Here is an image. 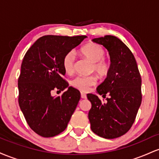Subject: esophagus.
Listing matches in <instances>:
<instances>
[{
  "instance_id": "esophagus-1",
  "label": "esophagus",
  "mask_w": 159,
  "mask_h": 159,
  "mask_svg": "<svg viewBox=\"0 0 159 159\" xmlns=\"http://www.w3.org/2000/svg\"><path fill=\"white\" fill-rule=\"evenodd\" d=\"M81 97L82 98H87V95H86L84 93H81Z\"/></svg>"
}]
</instances>
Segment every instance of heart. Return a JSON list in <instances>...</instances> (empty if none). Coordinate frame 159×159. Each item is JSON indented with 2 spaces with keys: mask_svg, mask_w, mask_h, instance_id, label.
<instances>
[{
  "mask_svg": "<svg viewBox=\"0 0 159 159\" xmlns=\"http://www.w3.org/2000/svg\"><path fill=\"white\" fill-rule=\"evenodd\" d=\"M80 53L84 57L93 63L92 71L95 72L100 77H106L111 70L110 60L105 57V48L97 43H90L80 49ZM75 56L73 51H70L63 57L62 65L64 72L67 75H72L75 70ZM97 82V78L95 75L78 76L71 81V85L74 88L87 92L90 87L95 85Z\"/></svg>",
  "mask_w": 159,
  "mask_h": 159,
  "instance_id": "obj_1",
  "label": "heart"
}]
</instances>
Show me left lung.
<instances>
[{"mask_svg": "<svg viewBox=\"0 0 159 159\" xmlns=\"http://www.w3.org/2000/svg\"><path fill=\"white\" fill-rule=\"evenodd\" d=\"M93 42L107 49L111 63L106 79L96 89L109 97L103 103L96 95L87 94L92 104L88 117L95 134L113 139L129 132L135 120L142 101L141 77L132 52L119 38L106 35Z\"/></svg>", "mask_w": 159, "mask_h": 159, "instance_id": "left-lung-1", "label": "left lung"}]
</instances>
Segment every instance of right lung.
<instances>
[{
    "mask_svg": "<svg viewBox=\"0 0 159 159\" xmlns=\"http://www.w3.org/2000/svg\"><path fill=\"white\" fill-rule=\"evenodd\" d=\"M86 36L46 35L27 50L18 79L19 104L30 129L39 135L51 138L67 127L81 93L69 87L61 96L53 97V90H64L63 57L81 44Z\"/></svg>",
    "mask_w": 159,
    "mask_h": 159,
    "instance_id": "1",
    "label": "right lung"
}]
</instances>
